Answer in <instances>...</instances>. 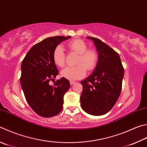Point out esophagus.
Instances as JSON below:
<instances>
[{
    "mask_svg": "<svg viewBox=\"0 0 147 147\" xmlns=\"http://www.w3.org/2000/svg\"><path fill=\"white\" fill-rule=\"evenodd\" d=\"M75 82H74V81H70V84L71 85H73L74 84H75Z\"/></svg>",
    "mask_w": 147,
    "mask_h": 147,
    "instance_id": "obj_1",
    "label": "esophagus"
}]
</instances>
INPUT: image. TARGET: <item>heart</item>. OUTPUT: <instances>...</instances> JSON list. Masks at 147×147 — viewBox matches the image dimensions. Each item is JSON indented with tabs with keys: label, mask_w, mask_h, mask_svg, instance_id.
I'll list each match as a JSON object with an SVG mask.
<instances>
[{
	"label": "heart",
	"mask_w": 147,
	"mask_h": 147,
	"mask_svg": "<svg viewBox=\"0 0 147 147\" xmlns=\"http://www.w3.org/2000/svg\"><path fill=\"white\" fill-rule=\"evenodd\" d=\"M68 48L71 52L78 55L75 62L76 66H69L63 69L61 74L64 78L70 80L81 79L86 74L87 71H92L96 67L99 61V55L96 51L88 49L85 42L80 39H75L69 42ZM53 60L55 64L60 67L64 66L65 54L62 47L57 46L53 53Z\"/></svg>",
	"instance_id": "b5f03b06"
}]
</instances>
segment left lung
I'll return each mask as SVG.
<instances>
[{
    "mask_svg": "<svg viewBox=\"0 0 147 147\" xmlns=\"http://www.w3.org/2000/svg\"><path fill=\"white\" fill-rule=\"evenodd\" d=\"M93 41L99 55L98 65L93 73L80 83L82 108L93 116L103 115L115 105L120 95L124 69L118 53L94 37Z\"/></svg>",
    "mask_w": 147,
    "mask_h": 147,
    "instance_id": "left-lung-1",
    "label": "left lung"
}]
</instances>
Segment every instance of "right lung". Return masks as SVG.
<instances>
[{
	"label": "right lung",
	"mask_w": 147,
	"mask_h": 147,
	"mask_svg": "<svg viewBox=\"0 0 147 147\" xmlns=\"http://www.w3.org/2000/svg\"><path fill=\"white\" fill-rule=\"evenodd\" d=\"M71 36L49 37L32 47L22 60L20 83L26 101L31 109L44 118L59 114L63 108V96L70 87L64 77L54 80L58 70L53 60L55 48Z\"/></svg>",
	"instance_id": "obj_1"
}]
</instances>
